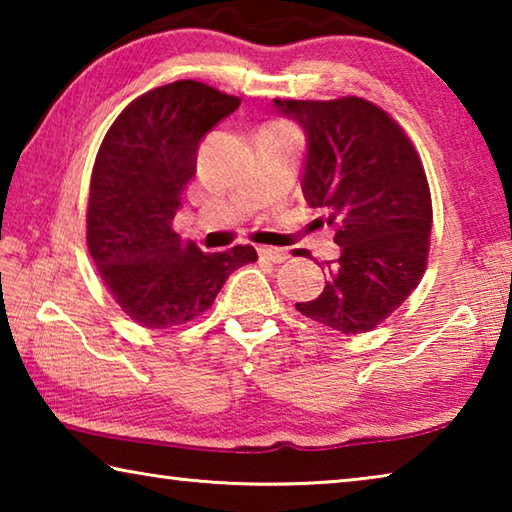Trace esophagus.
<instances>
[{
  "label": "esophagus",
  "mask_w": 512,
  "mask_h": 512,
  "mask_svg": "<svg viewBox=\"0 0 512 512\" xmlns=\"http://www.w3.org/2000/svg\"><path fill=\"white\" fill-rule=\"evenodd\" d=\"M257 253L262 255L264 259H268V262H275V264H282L284 259L289 257L287 250H282V248H273V246H259V248H257Z\"/></svg>",
  "instance_id": "obj_1"
}]
</instances>
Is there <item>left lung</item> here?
Listing matches in <instances>:
<instances>
[{"mask_svg": "<svg viewBox=\"0 0 512 512\" xmlns=\"http://www.w3.org/2000/svg\"><path fill=\"white\" fill-rule=\"evenodd\" d=\"M275 110L305 131L302 194L320 207V225L341 248L325 262V289L296 309L341 334H363L386 320L418 287L427 268L431 196L409 137L359 97L275 99Z\"/></svg>", "mask_w": 512, "mask_h": 512, "instance_id": "1", "label": "left lung"}]
</instances>
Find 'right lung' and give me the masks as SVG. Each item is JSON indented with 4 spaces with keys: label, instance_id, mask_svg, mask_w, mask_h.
Instances as JSON below:
<instances>
[{
    "label": "right lung",
    "instance_id": "obj_1",
    "mask_svg": "<svg viewBox=\"0 0 512 512\" xmlns=\"http://www.w3.org/2000/svg\"><path fill=\"white\" fill-rule=\"evenodd\" d=\"M239 99L198 81L142 94L110 126L90 180L88 248L112 298L151 329L185 325L212 307L253 246L203 253L173 232L203 137Z\"/></svg>",
    "mask_w": 512,
    "mask_h": 512
}]
</instances>
